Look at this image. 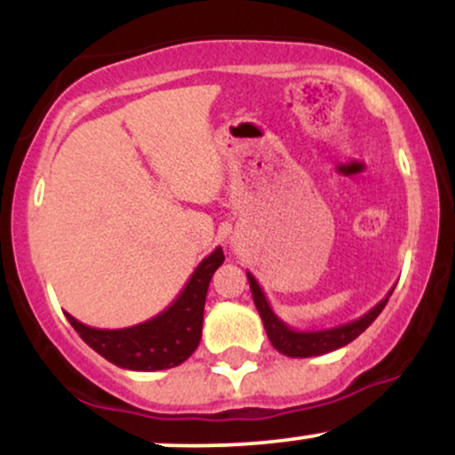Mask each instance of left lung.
Instances as JSON below:
<instances>
[{
    "mask_svg": "<svg viewBox=\"0 0 455 455\" xmlns=\"http://www.w3.org/2000/svg\"><path fill=\"white\" fill-rule=\"evenodd\" d=\"M248 282L250 291H252L254 306H257L260 318H263L265 331H267L269 342L274 344V348L286 357H316V355H325L336 351V348L347 347L348 342H353L355 338L362 336V333L374 323L380 312H383L385 304L394 293V289L385 295V299H380L372 310L365 312L363 316L355 318V321L342 323V325L329 327V329H315V331H299V329H293L286 325L282 318L271 310L267 297H265L263 289L248 271Z\"/></svg>",
    "mask_w": 455,
    "mask_h": 455,
    "instance_id": "1",
    "label": "left lung"
}]
</instances>
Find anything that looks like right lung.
Instances as JSON below:
<instances>
[{"mask_svg": "<svg viewBox=\"0 0 455 455\" xmlns=\"http://www.w3.org/2000/svg\"><path fill=\"white\" fill-rule=\"evenodd\" d=\"M224 252L216 248L198 263L181 293L166 310L149 321L124 329H96L68 315L83 342L107 362L134 372L175 368L196 351L203 333V312L213 271L222 265Z\"/></svg>", "mask_w": 455, "mask_h": 455, "instance_id": "right-lung-1", "label": "right lung"}]
</instances>
